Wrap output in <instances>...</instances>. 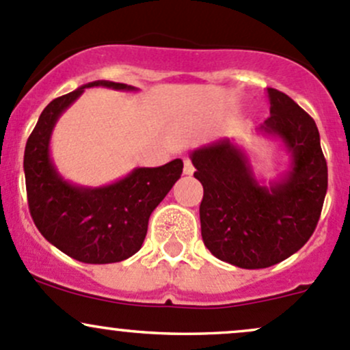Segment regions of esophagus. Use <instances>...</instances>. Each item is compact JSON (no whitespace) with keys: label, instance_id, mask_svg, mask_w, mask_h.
Returning <instances> with one entry per match:
<instances>
[{"label":"esophagus","instance_id":"esophagus-1","mask_svg":"<svg viewBox=\"0 0 350 350\" xmlns=\"http://www.w3.org/2000/svg\"><path fill=\"white\" fill-rule=\"evenodd\" d=\"M194 172V167H193V164H191V161L189 159H185V174L186 176H191Z\"/></svg>","mask_w":350,"mask_h":350}]
</instances>
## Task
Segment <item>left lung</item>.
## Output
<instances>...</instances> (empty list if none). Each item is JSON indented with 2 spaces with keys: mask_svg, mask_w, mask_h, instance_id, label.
I'll return each mask as SVG.
<instances>
[{
  "mask_svg": "<svg viewBox=\"0 0 350 350\" xmlns=\"http://www.w3.org/2000/svg\"><path fill=\"white\" fill-rule=\"evenodd\" d=\"M270 117L255 129L282 142L288 169L265 181L248 152L230 139L191 150L204 194L201 237L221 262L256 270L297 253L317 226L327 193V163L314 119L288 95L268 88Z\"/></svg>",
  "mask_w": 350,
  "mask_h": 350,
  "instance_id": "1",
  "label": "left lung"
}]
</instances>
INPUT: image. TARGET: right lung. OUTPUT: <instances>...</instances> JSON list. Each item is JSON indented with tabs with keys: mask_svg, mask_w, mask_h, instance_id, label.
<instances>
[{
	"mask_svg": "<svg viewBox=\"0 0 350 350\" xmlns=\"http://www.w3.org/2000/svg\"><path fill=\"white\" fill-rule=\"evenodd\" d=\"M92 87L137 92L127 83L95 80L51 100L28 137L23 169L29 213L40 233L73 260L104 265L122 262L141 250L150 213L181 178L183 161L135 167L104 186L67 181L51 159V134L62 113Z\"/></svg>",
	"mask_w": 350,
	"mask_h": 350,
	"instance_id": "add662e5",
	"label": "right lung"
}]
</instances>
